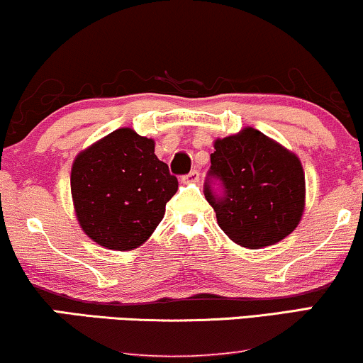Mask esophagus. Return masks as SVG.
I'll return each instance as SVG.
<instances>
[{
    "label": "esophagus",
    "mask_w": 363,
    "mask_h": 363,
    "mask_svg": "<svg viewBox=\"0 0 363 363\" xmlns=\"http://www.w3.org/2000/svg\"><path fill=\"white\" fill-rule=\"evenodd\" d=\"M182 181H184V182H197V181H199V172H197L194 169V171H191L189 174H187V176L182 177Z\"/></svg>",
    "instance_id": "esophagus-1"
}]
</instances>
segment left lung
Listing matches in <instances>:
<instances>
[{"instance_id": "left-lung-1", "label": "left lung", "mask_w": 363, "mask_h": 363, "mask_svg": "<svg viewBox=\"0 0 363 363\" xmlns=\"http://www.w3.org/2000/svg\"><path fill=\"white\" fill-rule=\"evenodd\" d=\"M204 196L219 228L240 246L258 250L295 231L305 209V172L295 154L246 127L214 142Z\"/></svg>"}]
</instances>
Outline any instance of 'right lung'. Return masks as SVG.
Instances as JSON below:
<instances>
[{"instance_id":"add662e5","label":"right lung","mask_w":363,"mask_h":363,"mask_svg":"<svg viewBox=\"0 0 363 363\" xmlns=\"http://www.w3.org/2000/svg\"><path fill=\"white\" fill-rule=\"evenodd\" d=\"M70 186L85 235L108 250L128 251L149 240L179 184L154 154L152 139L117 128L77 155Z\"/></svg>"}]
</instances>
